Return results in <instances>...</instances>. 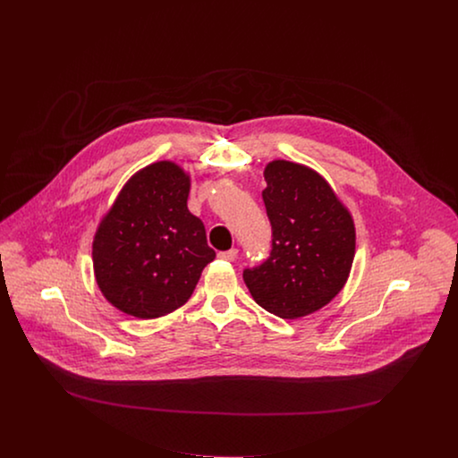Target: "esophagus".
Here are the masks:
<instances>
[{
  "label": "esophagus",
  "instance_id": "34e87169",
  "mask_svg": "<svg viewBox=\"0 0 458 458\" xmlns=\"http://www.w3.org/2000/svg\"><path fill=\"white\" fill-rule=\"evenodd\" d=\"M237 254L239 250L237 249H230V250H225V252H219L217 258L223 259V261H235L237 259Z\"/></svg>",
  "mask_w": 458,
  "mask_h": 458
}]
</instances>
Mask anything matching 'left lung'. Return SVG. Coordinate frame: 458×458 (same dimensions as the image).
I'll list each match as a JSON object with an SVG mask.
<instances>
[{"mask_svg": "<svg viewBox=\"0 0 458 458\" xmlns=\"http://www.w3.org/2000/svg\"><path fill=\"white\" fill-rule=\"evenodd\" d=\"M265 180L271 252L261 267L243 269V282L261 308L294 320L322 310L346 285L354 221L328 182L304 164L268 162Z\"/></svg>", "mask_w": 458, "mask_h": 458, "instance_id": "1", "label": "left lung"}]
</instances>
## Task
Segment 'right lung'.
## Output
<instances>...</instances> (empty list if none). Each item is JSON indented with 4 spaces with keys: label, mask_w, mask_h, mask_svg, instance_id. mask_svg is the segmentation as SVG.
<instances>
[{
    "label": "right lung",
    "mask_w": 458,
    "mask_h": 458,
    "mask_svg": "<svg viewBox=\"0 0 458 458\" xmlns=\"http://www.w3.org/2000/svg\"><path fill=\"white\" fill-rule=\"evenodd\" d=\"M190 174L176 162L136 171L100 219L93 271L100 293L135 318H159L189 301L216 258L187 206Z\"/></svg>",
    "instance_id": "1"
}]
</instances>
